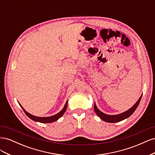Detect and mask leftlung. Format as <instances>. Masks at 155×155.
<instances>
[{
  "mask_svg": "<svg viewBox=\"0 0 155 155\" xmlns=\"http://www.w3.org/2000/svg\"><path fill=\"white\" fill-rule=\"evenodd\" d=\"M141 98H142V96L139 98L138 101L136 103V104L133 105V107H131L129 110L118 115H107L103 113L102 112H101L99 109H97L95 104H94V109L96 114L99 116L101 120L106 121V122H109V123L119 122L120 121H122L126 118H127L128 117H129L133 113L134 110L137 109V108L138 107L140 102V100H141Z\"/></svg>",
  "mask_w": 155,
  "mask_h": 155,
  "instance_id": "1",
  "label": "left lung"
}]
</instances>
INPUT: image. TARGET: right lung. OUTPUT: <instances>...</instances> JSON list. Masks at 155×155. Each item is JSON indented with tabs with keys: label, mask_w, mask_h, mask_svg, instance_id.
<instances>
[{
	"label": "right lung",
	"mask_w": 155,
	"mask_h": 155,
	"mask_svg": "<svg viewBox=\"0 0 155 155\" xmlns=\"http://www.w3.org/2000/svg\"><path fill=\"white\" fill-rule=\"evenodd\" d=\"M67 103H68V101L66 102V104H65V105L61 111L59 112L58 114H55L54 116H50V117H37L35 116H33V115L30 114V113H28V112H27L25 109H23L22 107L20 104L19 105H21L23 110H24L25 113L26 114V116H28L30 119L34 120L35 121H39V122H41V123H51V122H54V121H55L56 120H58L59 118H61V117L64 114V112H65V110H66L67 107Z\"/></svg>",
	"instance_id": "right-lung-1"
}]
</instances>
